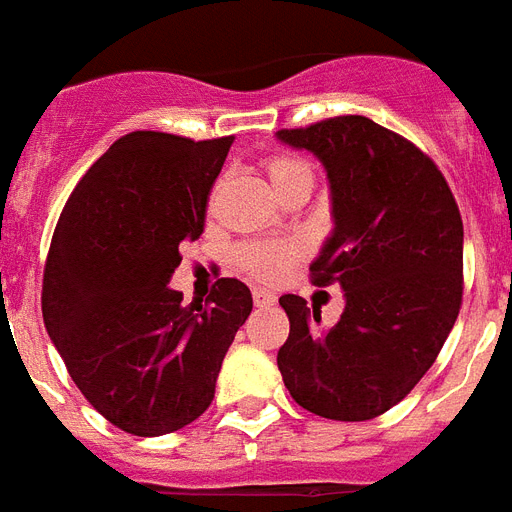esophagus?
Returning <instances> with one entry per match:
<instances>
[{
    "label": "esophagus",
    "mask_w": 512,
    "mask_h": 512,
    "mask_svg": "<svg viewBox=\"0 0 512 512\" xmlns=\"http://www.w3.org/2000/svg\"><path fill=\"white\" fill-rule=\"evenodd\" d=\"M252 300H255L257 308H268L276 303V295H271V292H265V290H255L252 292Z\"/></svg>",
    "instance_id": "1"
}]
</instances>
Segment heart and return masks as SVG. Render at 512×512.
Instances as JSON below:
<instances>
[{"mask_svg": "<svg viewBox=\"0 0 512 512\" xmlns=\"http://www.w3.org/2000/svg\"><path fill=\"white\" fill-rule=\"evenodd\" d=\"M265 171H268L276 193L282 195L295 179L311 177V163L298 155H271L265 161ZM300 257H303L300 241H255V244H244L236 260H239L241 271H247L252 279L273 284L279 282L287 268L298 263Z\"/></svg>", "mask_w": 512, "mask_h": 512, "instance_id": "obj_1", "label": "heart"}]
</instances>
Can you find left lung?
Instances as JSON below:
<instances>
[{
    "label": "left lung",
    "mask_w": 512,
    "mask_h": 512,
    "mask_svg": "<svg viewBox=\"0 0 512 512\" xmlns=\"http://www.w3.org/2000/svg\"><path fill=\"white\" fill-rule=\"evenodd\" d=\"M279 139L325 163L335 230L311 282L346 292L327 330L300 295L279 298L290 317L276 357L284 386L322 419H376L424 378L459 317L462 214L427 152L368 117L282 128Z\"/></svg>",
    "instance_id": "obj_1"
}]
</instances>
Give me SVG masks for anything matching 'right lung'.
Returning a JSON list of instances; mask_svg holds the SVG:
<instances>
[{"label": "right lung", "mask_w": 512, "mask_h": 512, "mask_svg": "<svg viewBox=\"0 0 512 512\" xmlns=\"http://www.w3.org/2000/svg\"><path fill=\"white\" fill-rule=\"evenodd\" d=\"M230 144L120 136L77 182L50 241L48 335L85 400L139 438L177 432L212 405L225 351L252 311L239 279H217L206 303L190 306L169 287L179 244L204 233Z\"/></svg>", "instance_id": "obj_1"}]
</instances>
